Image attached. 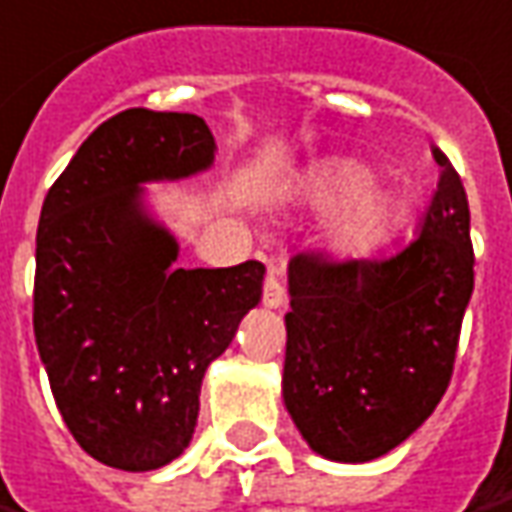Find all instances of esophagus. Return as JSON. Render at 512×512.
<instances>
[{"mask_svg":"<svg viewBox=\"0 0 512 512\" xmlns=\"http://www.w3.org/2000/svg\"><path fill=\"white\" fill-rule=\"evenodd\" d=\"M262 301L267 309H281L284 303H287V292H284V284L278 281L273 273L264 278V292H262Z\"/></svg>","mask_w":512,"mask_h":512,"instance_id":"esophagus-1","label":"esophagus"}]
</instances>
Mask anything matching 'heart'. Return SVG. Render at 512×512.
<instances>
[{
  "label": "heart",
  "mask_w": 512,
  "mask_h": 512,
  "mask_svg": "<svg viewBox=\"0 0 512 512\" xmlns=\"http://www.w3.org/2000/svg\"><path fill=\"white\" fill-rule=\"evenodd\" d=\"M370 186L373 172L351 158H334L317 167L306 181V197L312 206L337 211L329 228V242L340 253H368L393 231V197Z\"/></svg>",
  "instance_id": "obj_1"
}]
</instances>
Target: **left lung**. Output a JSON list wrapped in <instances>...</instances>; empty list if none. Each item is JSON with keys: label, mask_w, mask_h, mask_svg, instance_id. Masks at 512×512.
Segmentation results:
<instances>
[{"label": "left lung", "mask_w": 512, "mask_h": 512, "mask_svg": "<svg viewBox=\"0 0 512 512\" xmlns=\"http://www.w3.org/2000/svg\"><path fill=\"white\" fill-rule=\"evenodd\" d=\"M440 181L421 231L387 259L290 262L284 404L312 449L368 463L410 438L446 393L474 292L468 197L432 150Z\"/></svg>", "instance_id": "left-lung-1"}]
</instances>
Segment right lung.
Returning <instances> with one entry per match:
<instances>
[{
	"instance_id": "obj_1",
	"label": "right lung",
	"mask_w": 512,
	"mask_h": 512,
	"mask_svg": "<svg viewBox=\"0 0 512 512\" xmlns=\"http://www.w3.org/2000/svg\"><path fill=\"white\" fill-rule=\"evenodd\" d=\"M195 114L128 108L80 144L44 197L33 329L49 387L80 449L153 471L195 435L203 373L262 301V262L172 267L178 242L142 186L211 167Z\"/></svg>"
}]
</instances>
